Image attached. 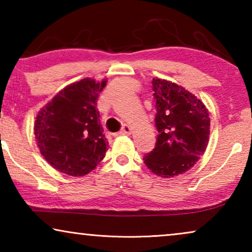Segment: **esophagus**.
Returning <instances> with one entry per match:
<instances>
[{"mask_svg":"<svg viewBox=\"0 0 252 252\" xmlns=\"http://www.w3.org/2000/svg\"><path fill=\"white\" fill-rule=\"evenodd\" d=\"M132 130H133L132 127L128 125H125L122 128V130L119 132V135H129V134L132 133Z\"/></svg>","mask_w":252,"mask_h":252,"instance_id":"1","label":"esophagus"}]
</instances>
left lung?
Listing matches in <instances>:
<instances>
[{
    "label": "left lung",
    "mask_w": 252,
    "mask_h": 252,
    "mask_svg": "<svg viewBox=\"0 0 252 252\" xmlns=\"http://www.w3.org/2000/svg\"><path fill=\"white\" fill-rule=\"evenodd\" d=\"M158 130L154 150L143 157L144 164L161 178L185 173L197 163L209 143L208 109L190 92L172 81L153 79Z\"/></svg>",
    "instance_id": "1"
}]
</instances>
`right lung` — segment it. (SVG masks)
I'll use <instances>...</instances> for the list:
<instances>
[{"label":"right lung","instance_id":"add662e5","mask_svg":"<svg viewBox=\"0 0 252 252\" xmlns=\"http://www.w3.org/2000/svg\"><path fill=\"white\" fill-rule=\"evenodd\" d=\"M102 82L85 78L68 85L40 110L34 135L40 153L62 173L84 177L105 156L109 142L96 104Z\"/></svg>","mask_w":252,"mask_h":252}]
</instances>
